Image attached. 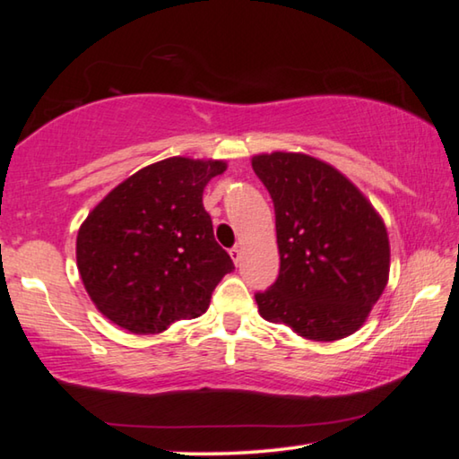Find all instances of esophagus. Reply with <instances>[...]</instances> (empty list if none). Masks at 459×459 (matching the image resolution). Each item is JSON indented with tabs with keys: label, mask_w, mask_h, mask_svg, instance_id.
I'll return each mask as SVG.
<instances>
[{
	"label": "esophagus",
	"mask_w": 459,
	"mask_h": 459,
	"mask_svg": "<svg viewBox=\"0 0 459 459\" xmlns=\"http://www.w3.org/2000/svg\"><path fill=\"white\" fill-rule=\"evenodd\" d=\"M230 259L235 261V265H238V263H240V248L238 247L230 248Z\"/></svg>",
	"instance_id": "34e87169"
}]
</instances>
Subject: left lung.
Masks as SVG:
<instances>
[{
	"instance_id": "8db88e82",
	"label": "left lung",
	"mask_w": 459,
	"mask_h": 459,
	"mask_svg": "<svg viewBox=\"0 0 459 459\" xmlns=\"http://www.w3.org/2000/svg\"><path fill=\"white\" fill-rule=\"evenodd\" d=\"M275 204L277 281L255 295L261 317L333 342L367 322L383 295L391 245L370 200L325 161L299 152L253 155Z\"/></svg>"
}]
</instances>
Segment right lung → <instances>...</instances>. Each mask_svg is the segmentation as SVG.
<instances>
[{
    "label": "right lung",
    "instance_id": "obj_1",
    "mask_svg": "<svg viewBox=\"0 0 459 459\" xmlns=\"http://www.w3.org/2000/svg\"><path fill=\"white\" fill-rule=\"evenodd\" d=\"M224 160L174 155L139 169L92 208L76 235V267L107 320L160 333L192 320L235 265L214 240L202 194Z\"/></svg>",
    "mask_w": 459,
    "mask_h": 459
}]
</instances>
